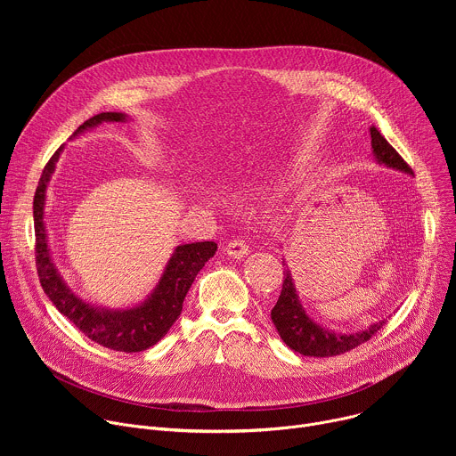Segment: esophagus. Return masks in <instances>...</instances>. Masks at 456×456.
Instances as JSON below:
<instances>
[{
    "instance_id": "34e87169",
    "label": "esophagus",
    "mask_w": 456,
    "mask_h": 456,
    "mask_svg": "<svg viewBox=\"0 0 456 456\" xmlns=\"http://www.w3.org/2000/svg\"><path fill=\"white\" fill-rule=\"evenodd\" d=\"M225 252H227V256H229V257H234V259H241V257H245V256H247V252H248V247H247V243H245L243 240H240V238H234V240H231V241L227 243V247H225Z\"/></svg>"
}]
</instances>
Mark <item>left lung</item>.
<instances>
[{"label":"left lung","mask_w":456,"mask_h":456,"mask_svg":"<svg viewBox=\"0 0 456 456\" xmlns=\"http://www.w3.org/2000/svg\"><path fill=\"white\" fill-rule=\"evenodd\" d=\"M370 135H371V153L373 159L386 166L392 167L408 175H413L411 167L404 162V159L394 150V146L389 144L375 126L370 127ZM283 287L278 303L274 305L271 312V319L274 322V327L283 339V343L301 354V355H310V357H332V355H341L348 350H354L355 346L362 345L368 341L373 334H377L387 319H382L379 322L370 324L368 329L352 332V334H339L336 330H329L321 327L319 322L308 317L306 310L303 308L290 269L287 267L285 259H283Z\"/></svg>","instance_id":"left-lung-1"}]
</instances>
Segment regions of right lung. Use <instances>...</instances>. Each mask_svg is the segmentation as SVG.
<instances>
[{
	"label": "right lung",
	"mask_w": 456,
	"mask_h": 456,
	"mask_svg": "<svg viewBox=\"0 0 456 456\" xmlns=\"http://www.w3.org/2000/svg\"><path fill=\"white\" fill-rule=\"evenodd\" d=\"M127 115L118 111L97 113L83 122L72 135L92 129L102 122H126ZM64 146H61L43 169L34 197V229H36V264L41 287L55 308L70 319L92 341L115 352H142L157 345L173 327L182 312V303L194 278L216 252L215 241H197L178 245L153 289V292L132 308H106L81 299L59 274L48 247L45 225L46 187L55 171V164Z\"/></svg>",
	"instance_id": "add662e5"
}]
</instances>
